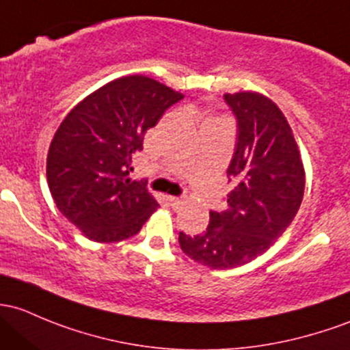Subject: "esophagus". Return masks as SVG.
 I'll return each instance as SVG.
<instances>
[{
  "mask_svg": "<svg viewBox=\"0 0 350 350\" xmlns=\"http://www.w3.org/2000/svg\"><path fill=\"white\" fill-rule=\"evenodd\" d=\"M167 203L172 206L174 209H179L183 204H185V201L181 200V198H174V196H167Z\"/></svg>",
  "mask_w": 350,
  "mask_h": 350,
  "instance_id": "1",
  "label": "esophagus"
}]
</instances>
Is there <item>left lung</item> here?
Here are the masks:
<instances>
[{
	"instance_id": "8db88e82",
	"label": "left lung",
	"mask_w": 350,
	"mask_h": 350,
	"mask_svg": "<svg viewBox=\"0 0 350 350\" xmlns=\"http://www.w3.org/2000/svg\"><path fill=\"white\" fill-rule=\"evenodd\" d=\"M237 117V147L228 165V208L209 211L201 234L179 233L181 250L215 270L245 265L267 252L301 204L305 172L288 122L275 102L256 92L226 94Z\"/></svg>"
}]
</instances>
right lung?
<instances>
[{
    "mask_svg": "<svg viewBox=\"0 0 350 350\" xmlns=\"http://www.w3.org/2000/svg\"><path fill=\"white\" fill-rule=\"evenodd\" d=\"M183 98L149 77H122L83 98L60 124L46 179L57 208L88 240L134 237L156 211L159 204L146 183L127 176L147 129Z\"/></svg>",
    "mask_w": 350,
    "mask_h": 350,
    "instance_id": "1",
    "label": "right lung"
}]
</instances>
